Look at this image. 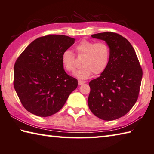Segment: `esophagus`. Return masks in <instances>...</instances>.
<instances>
[{
	"label": "esophagus",
	"instance_id": "34e87169",
	"mask_svg": "<svg viewBox=\"0 0 154 154\" xmlns=\"http://www.w3.org/2000/svg\"><path fill=\"white\" fill-rule=\"evenodd\" d=\"M85 83V81H82V80H79L78 81V85H81L83 84V83Z\"/></svg>",
	"mask_w": 154,
	"mask_h": 154
}]
</instances>
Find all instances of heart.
<instances>
[{
  "instance_id": "b5f03b06",
  "label": "heart",
  "mask_w": 154,
  "mask_h": 154,
  "mask_svg": "<svg viewBox=\"0 0 154 154\" xmlns=\"http://www.w3.org/2000/svg\"><path fill=\"white\" fill-rule=\"evenodd\" d=\"M79 56H84L82 67L75 72L74 75L81 79H86L93 73L100 75L106 71L110 58V47L104 42L82 40L75 46ZM61 63L66 71L72 72L76 67L75 57L70 50H66L61 55Z\"/></svg>"
}]
</instances>
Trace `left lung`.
I'll return each mask as SVG.
<instances>
[{"label":"left lung","instance_id":"8db88e82","mask_svg":"<svg viewBox=\"0 0 154 154\" xmlns=\"http://www.w3.org/2000/svg\"><path fill=\"white\" fill-rule=\"evenodd\" d=\"M104 40L110 49L109 65L99 77L89 83V108L104 121L121 118L137 100L143 71L135 50L125 38L106 32L91 35Z\"/></svg>","mask_w":154,"mask_h":154}]
</instances>
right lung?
<instances>
[{
	"mask_svg": "<svg viewBox=\"0 0 154 154\" xmlns=\"http://www.w3.org/2000/svg\"><path fill=\"white\" fill-rule=\"evenodd\" d=\"M64 35L50 34L33 40L14 66L13 85L22 105L33 114L51 116L63 107L77 80L66 73L61 55L75 43Z\"/></svg>",
	"mask_w": 154,
	"mask_h": 154,
	"instance_id": "obj_1",
	"label": "right lung"
}]
</instances>
